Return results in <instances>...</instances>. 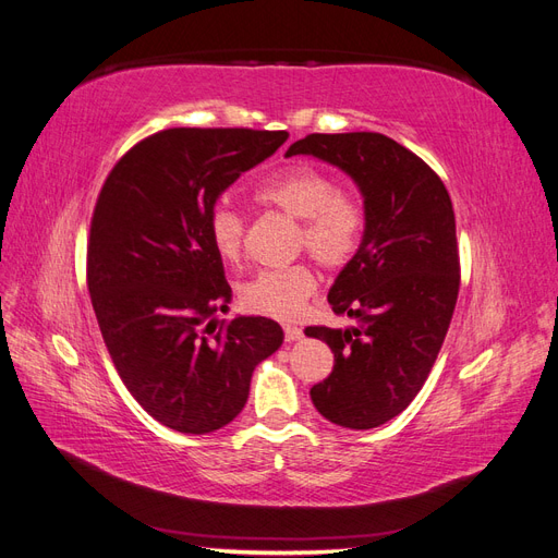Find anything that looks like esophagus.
I'll return each instance as SVG.
<instances>
[{
	"label": "esophagus",
	"instance_id": "34e87169",
	"mask_svg": "<svg viewBox=\"0 0 558 558\" xmlns=\"http://www.w3.org/2000/svg\"><path fill=\"white\" fill-rule=\"evenodd\" d=\"M283 337H286V342H298V340H302V328L283 326Z\"/></svg>",
	"mask_w": 558,
	"mask_h": 558
}]
</instances>
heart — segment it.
Segmentation results:
<instances>
[{
  "label": "heart",
  "instance_id": "obj_1",
  "mask_svg": "<svg viewBox=\"0 0 558 558\" xmlns=\"http://www.w3.org/2000/svg\"><path fill=\"white\" fill-rule=\"evenodd\" d=\"M263 205L289 214L300 226V246L324 267H344L356 256L365 238V209L344 195L342 185L312 165H291L263 179L253 191ZM207 234L226 263H238L244 246V216L230 202H216L207 216ZM316 286L307 265L265 269L240 289L246 312L293 318L305 307Z\"/></svg>",
  "mask_w": 558,
  "mask_h": 558
}]
</instances>
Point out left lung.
I'll return each mask as SVG.
<instances>
[{"instance_id": "obj_1", "label": "left lung", "mask_w": 558, "mask_h": 558, "mask_svg": "<svg viewBox=\"0 0 558 558\" xmlns=\"http://www.w3.org/2000/svg\"><path fill=\"white\" fill-rule=\"evenodd\" d=\"M286 156L335 165L363 195V244L328 293L332 312L356 324L305 335L335 353L332 373L310 391L314 408L342 428H377L416 398L451 324L461 267L449 193L379 132L307 134Z\"/></svg>"}]
</instances>
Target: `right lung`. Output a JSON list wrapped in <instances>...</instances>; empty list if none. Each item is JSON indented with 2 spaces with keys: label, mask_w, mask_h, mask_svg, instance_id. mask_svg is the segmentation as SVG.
Segmentation results:
<instances>
[{
  "label": "right lung",
  "mask_w": 558,
  "mask_h": 558,
  "mask_svg": "<svg viewBox=\"0 0 558 558\" xmlns=\"http://www.w3.org/2000/svg\"><path fill=\"white\" fill-rule=\"evenodd\" d=\"M289 140L246 128H170L116 162L88 240V291L128 391L162 426L205 435L242 412L251 375L281 347L272 318L234 316L207 234L221 193Z\"/></svg>",
  "instance_id": "add662e5"
}]
</instances>
